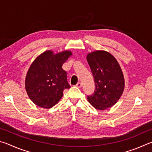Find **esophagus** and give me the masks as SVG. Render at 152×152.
<instances>
[{"label":"esophagus","mask_w":152,"mask_h":152,"mask_svg":"<svg viewBox=\"0 0 152 152\" xmlns=\"http://www.w3.org/2000/svg\"><path fill=\"white\" fill-rule=\"evenodd\" d=\"M76 86L78 87V88H81V87H82V83H80V82H78V83L76 84Z\"/></svg>","instance_id":"obj_1"}]
</instances>
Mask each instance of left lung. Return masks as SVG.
Returning <instances> with one entry per match:
<instances>
[{"label":"left lung","instance_id":"obj_1","mask_svg":"<svg viewBox=\"0 0 152 152\" xmlns=\"http://www.w3.org/2000/svg\"><path fill=\"white\" fill-rule=\"evenodd\" d=\"M95 83V91L87 96L95 109L104 110L114 105L124 90V77L119 63L110 53L96 51L87 56Z\"/></svg>","mask_w":152,"mask_h":152}]
</instances>
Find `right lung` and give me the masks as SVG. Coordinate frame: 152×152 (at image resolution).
<instances>
[{"mask_svg":"<svg viewBox=\"0 0 152 152\" xmlns=\"http://www.w3.org/2000/svg\"><path fill=\"white\" fill-rule=\"evenodd\" d=\"M72 55L66 51L54 55L46 51L35 59L27 72L25 88L35 104L49 109L61 99L64 89L70 88L62 65Z\"/></svg>","mask_w":152,"mask_h":152,"instance_id":"obj_1","label":"right lung"}]
</instances>
